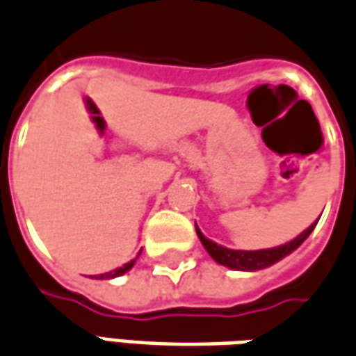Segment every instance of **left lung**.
Here are the masks:
<instances>
[{
    "label": "left lung",
    "mask_w": 356,
    "mask_h": 356,
    "mask_svg": "<svg viewBox=\"0 0 356 356\" xmlns=\"http://www.w3.org/2000/svg\"><path fill=\"white\" fill-rule=\"evenodd\" d=\"M316 223L318 221H314L308 229L302 231L299 237H295L289 243L273 248H262V250H233V248L221 247V245L213 243L208 237H204L202 231L198 229V227H196V235L200 238L204 248L208 250V254L212 256L218 264L227 266L231 270H241V272H256V270H264L268 266L280 262L282 258L289 256L293 250H297L307 241L308 235L314 231Z\"/></svg>",
    "instance_id": "1"
}]
</instances>
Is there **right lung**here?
I'll return each mask as SVG.
<instances>
[{
	"label": "right lung",
	"instance_id": "1",
	"mask_svg": "<svg viewBox=\"0 0 356 356\" xmlns=\"http://www.w3.org/2000/svg\"><path fill=\"white\" fill-rule=\"evenodd\" d=\"M138 254H140V252H138ZM135 262H136V258H135V260H131V262H127V264H123L121 268H115L113 272L100 273V275H98V280H113V277H119V275H123V273L129 272V270H131V268L135 266Z\"/></svg>",
	"mask_w": 356,
	"mask_h": 356
}]
</instances>
